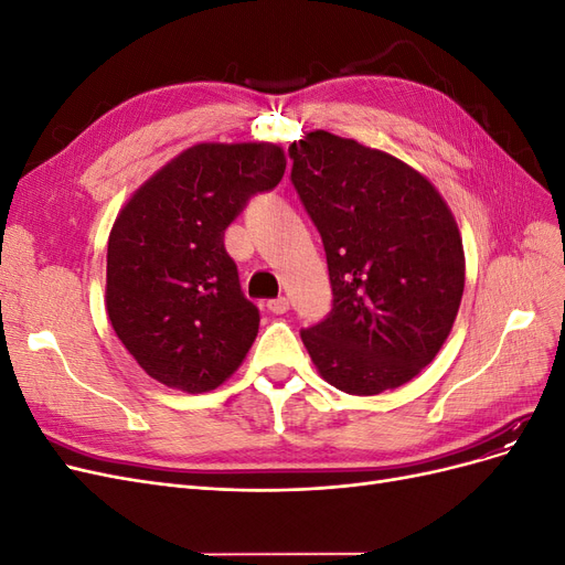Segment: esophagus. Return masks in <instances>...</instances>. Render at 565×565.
Returning a JSON list of instances; mask_svg holds the SVG:
<instances>
[{"label":"esophagus","mask_w":565,"mask_h":565,"mask_svg":"<svg viewBox=\"0 0 565 565\" xmlns=\"http://www.w3.org/2000/svg\"><path fill=\"white\" fill-rule=\"evenodd\" d=\"M268 311L276 313V316H282L289 311V299L287 297H278V299H270L268 301Z\"/></svg>","instance_id":"obj_1"}]
</instances>
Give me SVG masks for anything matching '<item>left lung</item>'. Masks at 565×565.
<instances>
[{"instance_id":"obj_1","label":"left lung","mask_w":565,"mask_h":565,"mask_svg":"<svg viewBox=\"0 0 565 565\" xmlns=\"http://www.w3.org/2000/svg\"><path fill=\"white\" fill-rule=\"evenodd\" d=\"M287 152L332 285V311L301 330L303 347L351 396L398 388L434 361L465 292L448 204L413 167L328 131Z\"/></svg>"}]
</instances>
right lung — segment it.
<instances>
[{
  "label": "right lung",
  "instance_id": "add662e5",
  "mask_svg": "<svg viewBox=\"0 0 565 565\" xmlns=\"http://www.w3.org/2000/svg\"><path fill=\"white\" fill-rule=\"evenodd\" d=\"M273 143H200L131 195L108 241L113 330L152 380L212 391L241 367L259 332L224 233L256 193L276 188Z\"/></svg>",
  "mask_w": 565,
  "mask_h": 565
}]
</instances>
